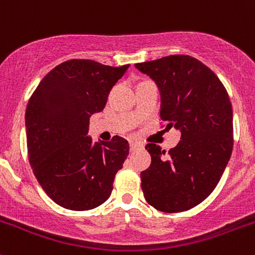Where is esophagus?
I'll list each match as a JSON object with an SVG mask.
<instances>
[{"instance_id":"esophagus-1","label":"esophagus","mask_w":255,"mask_h":255,"mask_svg":"<svg viewBox=\"0 0 255 255\" xmlns=\"http://www.w3.org/2000/svg\"><path fill=\"white\" fill-rule=\"evenodd\" d=\"M129 146H130V150H132V151H134L135 149H137V148H139V146H140V144H138V143H135V142H130V143H129Z\"/></svg>"}]
</instances>
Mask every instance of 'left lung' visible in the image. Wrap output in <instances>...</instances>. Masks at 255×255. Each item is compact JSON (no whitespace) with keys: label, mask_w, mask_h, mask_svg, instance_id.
<instances>
[{"label":"left lung","mask_w":255,"mask_h":255,"mask_svg":"<svg viewBox=\"0 0 255 255\" xmlns=\"http://www.w3.org/2000/svg\"><path fill=\"white\" fill-rule=\"evenodd\" d=\"M135 68L150 76L161 95L160 120L181 139L168 151L148 143L151 156L140 173L146 202L163 212H182L215 190L233 149V112L227 90L215 73L190 55H169Z\"/></svg>","instance_id":"8db88e82"}]
</instances>
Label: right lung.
Wrapping results in <instances>:
<instances>
[{"label":"right lung","instance_id":"right-lung-1","mask_svg":"<svg viewBox=\"0 0 255 255\" xmlns=\"http://www.w3.org/2000/svg\"><path fill=\"white\" fill-rule=\"evenodd\" d=\"M129 65L71 59L50 70L28 101L25 134L29 164L59 206L87 211L107 201L129 144L115 135L92 143L90 117L105 109L110 91Z\"/></svg>","mask_w":255,"mask_h":255}]
</instances>
